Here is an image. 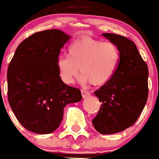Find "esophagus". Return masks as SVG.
I'll return each mask as SVG.
<instances>
[{"label":"esophagus","instance_id":"1","mask_svg":"<svg viewBox=\"0 0 159 159\" xmlns=\"http://www.w3.org/2000/svg\"><path fill=\"white\" fill-rule=\"evenodd\" d=\"M81 94L83 98H87V97H89V96L91 95L90 92H87V91H85V90H81Z\"/></svg>","mask_w":159,"mask_h":159}]
</instances>
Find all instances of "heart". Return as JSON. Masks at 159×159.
<instances>
[{
    "label": "heart",
    "mask_w": 159,
    "mask_h": 159,
    "mask_svg": "<svg viewBox=\"0 0 159 159\" xmlns=\"http://www.w3.org/2000/svg\"><path fill=\"white\" fill-rule=\"evenodd\" d=\"M120 62V51L112 42L80 38L68 47V56H61L57 66L61 80L73 84L80 74L82 83L105 85L113 78Z\"/></svg>",
    "instance_id": "1"
}]
</instances>
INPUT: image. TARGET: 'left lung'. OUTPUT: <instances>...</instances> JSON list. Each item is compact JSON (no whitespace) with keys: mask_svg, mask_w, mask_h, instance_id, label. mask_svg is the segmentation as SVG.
<instances>
[{"mask_svg":"<svg viewBox=\"0 0 159 159\" xmlns=\"http://www.w3.org/2000/svg\"><path fill=\"white\" fill-rule=\"evenodd\" d=\"M102 36L120 51V62L113 78L94 92L102 103L92 124L102 134L127 129L139 118L148 96V67L134 42L113 33Z\"/></svg>","mask_w":159,"mask_h":159,"instance_id":"obj_1","label":"left lung"}]
</instances>
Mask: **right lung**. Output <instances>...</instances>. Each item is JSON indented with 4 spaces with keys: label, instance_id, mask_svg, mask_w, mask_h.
I'll use <instances>...</instances> for the list:
<instances>
[{
    "label": "right lung",
    "instance_id": "add662e5",
    "mask_svg": "<svg viewBox=\"0 0 159 159\" xmlns=\"http://www.w3.org/2000/svg\"><path fill=\"white\" fill-rule=\"evenodd\" d=\"M70 38L57 29L36 32L18 46L8 65V102L29 131L52 133L62 121L65 106L82 99L80 89L62 81L57 66L61 49Z\"/></svg>",
    "mask_w": 159,
    "mask_h": 159
}]
</instances>
